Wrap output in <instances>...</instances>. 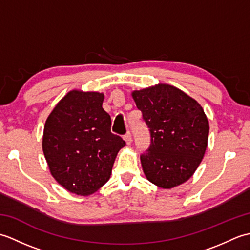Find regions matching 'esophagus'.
Here are the masks:
<instances>
[{
  "mask_svg": "<svg viewBox=\"0 0 250 250\" xmlns=\"http://www.w3.org/2000/svg\"><path fill=\"white\" fill-rule=\"evenodd\" d=\"M124 140L125 141L126 145H130L132 143V136H131V133L130 132H126V134L124 136Z\"/></svg>",
  "mask_w": 250,
  "mask_h": 250,
  "instance_id": "obj_1",
  "label": "esophagus"
}]
</instances>
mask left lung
Returning a JSON list of instances; mask_svg holds the SVG:
<instances>
[{"label": "left lung", "mask_w": 250, "mask_h": 250, "mask_svg": "<svg viewBox=\"0 0 250 250\" xmlns=\"http://www.w3.org/2000/svg\"><path fill=\"white\" fill-rule=\"evenodd\" d=\"M132 98L150 132V146L141 156L146 178L163 189L187 182L208 141V119L202 106L167 83L134 90Z\"/></svg>", "instance_id": "8db88e82"}]
</instances>
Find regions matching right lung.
<instances>
[{"instance_id":"1","label":"right lung","mask_w":250,"mask_h":250,"mask_svg":"<svg viewBox=\"0 0 250 250\" xmlns=\"http://www.w3.org/2000/svg\"><path fill=\"white\" fill-rule=\"evenodd\" d=\"M104 94L72 90L47 118L43 152L58 184L77 195H90L107 183L117 153L125 142L110 132Z\"/></svg>"}]
</instances>
